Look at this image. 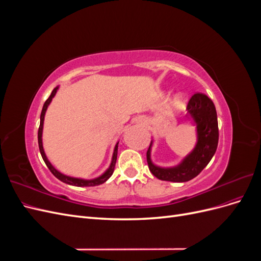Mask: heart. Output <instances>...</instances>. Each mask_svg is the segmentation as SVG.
<instances>
[{"label":"heart","instance_id":"obj_1","mask_svg":"<svg viewBox=\"0 0 261 261\" xmlns=\"http://www.w3.org/2000/svg\"><path fill=\"white\" fill-rule=\"evenodd\" d=\"M180 101H181V99H180V97H178V98L176 99V102H177V103H180Z\"/></svg>","mask_w":261,"mask_h":261}]
</instances>
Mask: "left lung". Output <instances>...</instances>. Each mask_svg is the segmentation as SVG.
Instances as JSON below:
<instances>
[{"label":"left lung","instance_id":"8db88e82","mask_svg":"<svg viewBox=\"0 0 261 261\" xmlns=\"http://www.w3.org/2000/svg\"><path fill=\"white\" fill-rule=\"evenodd\" d=\"M188 114L197 124L198 143L194 151L186 156L179 165L172 169L155 167L150 160V144L147 151V162L150 172L161 180L187 181L196 177L207 167L216 153L219 141V127L216 107L211 99L201 92H196L187 105Z\"/></svg>","mask_w":261,"mask_h":261}]
</instances>
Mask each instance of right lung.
Returning <instances> with one entry per match:
<instances>
[{
  "instance_id": "right-lung-1",
  "label": "right lung",
  "mask_w": 261,
  "mask_h": 261,
  "mask_svg": "<svg viewBox=\"0 0 261 261\" xmlns=\"http://www.w3.org/2000/svg\"><path fill=\"white\" fill-rule=\"evenodd\" d=\"M59 87H57V88H54L53 91L51 92L50 97L46 99V101L44 102L43 105V108H42V111H41V115H40V126H39V129H38V144H39V149H40V153H41V156L42 159L44 161V163L46 164V167L49 168V170L51 171L52 174L59 178L60 180L64 181V183L66 184H69V185H74V186H97V185H100V184H103L105 181L111 176L113 174L114 172V168H115V163H116V158H117V147H118V143L116 144L115 148H114V152H113V158H112V162H111V165H110V168L108 169V171L105 173L103 175H101L100 177L98 178H94V179H90V180H86V179H81V178H75V177H69V176H66L64 174H62V173H60L58 170H55L52 164L49 162V160L46 159L45 156V153L43 151V147H42V128H43V120H44V114H45V111H46V108H48V106L50 105V102L52 100V98L55 96V93H57V90H58Z\"/></svg>"
}]
</instances>
